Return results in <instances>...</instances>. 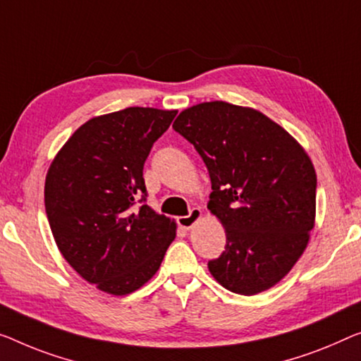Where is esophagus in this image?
I'll return each instance as SVG.
<instances>
[{"label":"esophagus","instance_id":"34e87169","mask_svg":"<svg viewBox=\"0 0 361 361\" xmlns=\"http://www.w3.org/2000/svg\"><path fill=\"white\" fill-rule=\"evenodd\" d=\"M202 217V211L199 207H192L190 214L188 215H183V217H178V225L181 228L185 230H190L192 225H195L199 219Z\"/></svg>","mask_w":361,"mask_h":361}]
</instances>
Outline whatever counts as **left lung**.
<instances>
[{
	"mask_svg": "<svg viewBox=\"0 0 361 361\" xmlns=\"http://www.w3.org/2000/svg\"><path fill=\"white\" fill-rule=\"evenodd\" d=\"M173 129L206 164L207 209L227 235L209 271L238 295L274 287L303 255L314 227L316 171L308 154L271 118L227 102L186 109Z\"/></svg>",
	"mask_w": 361,
	"mask_h": 361,
	"instance_id": "1",
	"label": "left lung"
}]
</instances>
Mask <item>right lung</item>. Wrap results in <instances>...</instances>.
I'll list each match as a JSON object with an SVG mask.
<instances>
[{
	"instance_id": "1",
	"label": "right lung",
	"mask_w": 361,
	"mask_h": 361,
	"mask_svg": "<svg viewBox=\"0 0 361 361\" xmlns=\"http://www.w3.org/2000/svg\"><path fill=\"white\" fill-rule=\"evenodd\" d=\"M175 110L129 109L84 123L53 160L45 211L64 259L102 292L128 295L159 271L176 224L146 204L142 170Z\"/></svg>"
}]
</instances>
